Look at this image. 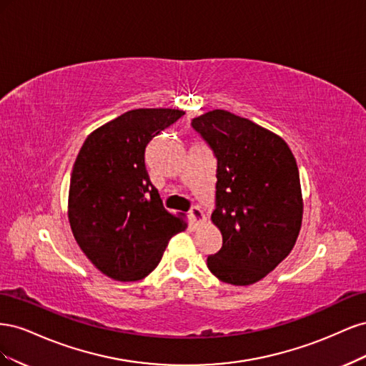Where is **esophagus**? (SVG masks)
<instances>
[{
    "mask_svg": "<svg viewBox=\"0 0 366 366\" xmlns=\"http://www.w3.org/2000/svg\"><path fill=\"white\" fill-rule=\"evenodd\" d=\"M189 217H191V221H192V223H194V224H197V226L203 224L204 221H206L204 212H203V210H202L200 207H198V206H194V207L191 209Z\"/></svg>",
    "mask_w": 366,
    "mask_h": 366,
    "instance_id": "obj_1",
    "label": "esophagus"
}]
</instances>
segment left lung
Listing matches in <instances>:
<instances>
[{"label":"left lung","instance_id":"8db88e82","mask_svg":"<svg viewBox=\"0 0 366 366\" xmlns=\"http://www.w3.org/2000/svg\"><path fill=\"white\" fill-rule=\"evenodd\" d=\"M217 159L214 226L223 246L207 258L219 281L250 285L282 262L302 224L296 159L285 140L226 109L192 119Z\"/></svg>","mask_w":366,"mask_h":366}]
</instances>
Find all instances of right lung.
I'll list each match as a JSON object with an SVG mask.
<instances>
[{
    "label": "right lung",
    "mask_w": 366,
    "mask_h": 366,
    "mask_svg": "<svg viewBox=\"0 0 366 366\" xmlns=\"http://www.w3.org/2000/svg\"><path fill=\"white\" fill-rule=\"evenodd\" d=\"M183 114L179 108L131 109L96 128L77 154L69 221L85 257L108 278H147L169 239L187 227L183 214L163 207L145 164L148 143Z\"/></svg>",
    "instance_id": "add662e5"
}]
</instances>
